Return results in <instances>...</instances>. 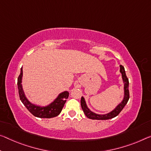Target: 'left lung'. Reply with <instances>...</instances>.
I'll return each instance as SVG.
<instances>
[{
  "label": "left lung",
  "mask_w": 151,
  "mask_h": 151,
  "mask_svg": "<svg viewBox=\"0 0 151 151\" xmlns=\"http://www.w3.org/2000/svg\"><path fill=\"white\" fill-rule=\"evenodd\" d=\"M120 73H122V76L123 81L124 83V97L123 101L119 104L116 109H114L113 111L105 115H99L93 113L91 111H90L89 109L88 108L86 103L85 101V99L83 97H81V107L83 110L85 116L87 117L88 118L91 119H109L111 118H115V117L118 116V115L120 113L122 110L127 104L129 98H130V93H129V81L128 78H127L126 75L125 69L124 67L122 65H120Z\"/></svg>",
  "instance_id": "8db88e82"
}]
</instances>
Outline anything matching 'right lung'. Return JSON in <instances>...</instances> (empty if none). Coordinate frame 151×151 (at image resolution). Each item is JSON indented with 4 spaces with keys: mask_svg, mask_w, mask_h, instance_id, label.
Instances as JSON below:
<instances>
[{
    "mask_svg": "<svg viewBox=\"0 0 151 151\" xmlns=\"http://www.w3.org/2000/svg\"><path fill=\"white\" fill-rule=\"evenodd\" d=\"M23 69L21 68V73L17 79V85L19 90V95L21 102L26 107L31 114L37 118H51L56 117L60 114L63 107L68 99L69 93L68 91H64L60 93L58 97L54 101L46 107H40L35 106L28 101L25 97L23 91L21 79H22Z\"/></svg>",
    "mask_w": 151,
    "mask_h": 151,
    "instance_id": "right-lung-1",
    "label": "right lung"
}]
</instances>
